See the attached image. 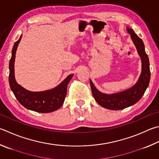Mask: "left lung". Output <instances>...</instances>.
<instances>
[{
  "mask_svg": "<svg viewBox=\"0 0 159 159\" xmlns=\"http://www.w3.org/2000/svg\"><path fill=\"white\" fill-rule=\"evenodd\" d=\"M127 31L131 34V39L142 60V72L136 84L130 89L119 93L106 94L98 90L94 87L92 80H89L92 93L96 102L102 107L113 111L125 109L137 103L143 96L148 87L150 80L149 57L145 51L143 40L131 28H127Z\"/></svg>",
  "mask_w": 159,
  "mask_h": 159,
  "instance_id": "left-lung-1",
  "label": "left lung"
}]
</instances>
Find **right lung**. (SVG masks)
Wrapping results in <instances>:
<instances>
[{"mask_svg":"<svg viewBox=\"0 0 159 159\" xmlns=\"http://www.w3.org/2000/svg\"><path fill=\"white\" fill-rule=\"evenodd\" d=\"M22 35L14 43L10 60L9 83L11 91L19 102L27 109L42 113L53 112L58 109L64 103L68 83L74 74L68 76L60 84L50 90L44 92H30L16 83L14 78V60L17 47Z\"/></svg>","mask_w":159,"mask_h":159,"instance_id":"obj_1","label":"right lung"}]
</instances>
